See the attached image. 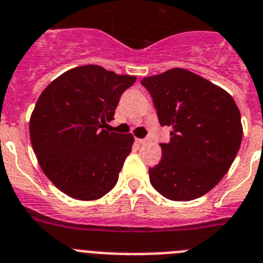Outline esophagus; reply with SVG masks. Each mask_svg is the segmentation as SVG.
I'll return each instance as SVG.
<instances>
[{
    "instance_id": "obj_1",
    "label": "esophagus",
    "mask_w": 263,
    "mask_h": 263,
    "mask_svg": "<svg viewBox=\"0 0 263 263\" xmlns=\"http://www.w3.org/2000/svg\"><path fill=\"white\" fill-rule=\"evenodd\" d=\"M136 141L139 144H144V143H147V139H136Z\"/></svg>"
}]
</instances>
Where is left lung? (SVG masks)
Returning a JSON list of instances; mask_svg holds the SVG:
<instances>
[{"mask_svg": "<svg viewBox=\"0 0 263 263\" xmlns=\"http://www.w3.org/2000/svg\"><path fill=\"white\" fill-rule=\"evenodd\" d=\"M154 99L171 139L160 144L163 156L149 168V181L172 201L204 196L220 182L242 140L241 114L230 93L184 68H171L141 81Z\"/></svg>", "mask_w": 263, "mask_h": 263, "instance_id": "8db88e82", "label": "left lung"}]
</instances>
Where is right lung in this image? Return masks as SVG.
<instances>
[{
	"label": "right lung",
	"mask_w": 263,
	"mask_h": 263,
	"mask_svg": "<svg viewBox=\"0 0 263 263\" xmlns=\"http://www.w3.org/2000/svg\"><path fill=\"white\" fill-rule=\"evenodd\" d=\"M135 82L84 65L59 75L40 95L29 124L31 145L43 173L65 195L92 201L116 185L134 136L104 127Z\"/></svg>",
	"instance_id": "right-lung-1"
}]
</instances>
